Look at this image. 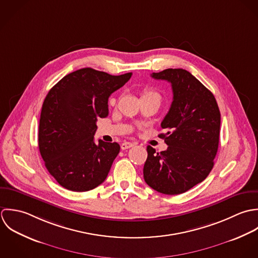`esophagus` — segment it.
Segmentation results:
<instances>
[{
    "label": "esophagus",
    "mask_w": 258,
    "mask_h": 258,
    "mask_svg": "<svg viewBox=\"0 0 258 258\" xmlns=\"http://www.w3.org/2000/svg\"><path fill=\"white\" fill-rule=\"evenodd\" d=\"M134 146H135V144L125 142V143H122V144L120 145V148H121V150H127V149H130V148H132V147H134Z\"/></svg>",
    "instance_id": "esophagus-1"
}]
</instances>
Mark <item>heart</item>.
<instances>
[{"mask_svg": "<svg viewBox=\"0 0 258 258\" xmlns=\"http://www.w3.org/2000/svg\"><path fill=\"white\" fill-rule=\"evenodd\" d=\"M145 96H157V97H159V96H158V94H157L156 92H155V91H152V90H148V91L146 92Z\"/></svg>", "mask_w": 258, "mask_h": 258, "instance_id": "1", "label": "heart"}]
</instances>
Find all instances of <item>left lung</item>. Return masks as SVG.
Wrapping results in <instances>:
<instances>
[{
    "label": "left lung",
    "mask_w": 258,
    "mask_h": 258,
    "mask_svg": "<svg viewBox=\"0 0 258 258\" xmlns=\"http://www.w3.org/2000/svg\"><path fill=\"white\" fill-rule=\"evenodd\" d=\"M155 80L171 84L173 100L158 137L168 146L156 153L147 148L146 182L156 191L180 195L205 180L213 167L220 130V111L212 93L189 72L166 69L153 73Z\"/></svg>",
    "instance_id": "8db88e82"
}]
</instances>
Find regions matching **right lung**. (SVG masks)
<instances>
[{
  "instance_id": "add662e5",
  "label": "right lung",
  "mask_w": 258,
  "mask_h": 258,
  "mask_svg": "<svg viewBox=\"0 0 258 258\" xmlns=\"http://www.w3.org/2000/svg\"><path fill=\"white\" fill-rule=\"evenodd\" d=\"M132 75L111 76L85 68L64 76L48 93L40 117L39 149L62 187L88 191L106 178L120 147L102 140L95 143L97 120L107 116L109 96Z\"/></svg>"
}]
</instances>
